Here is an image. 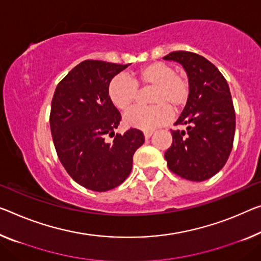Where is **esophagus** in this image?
Returning <instances> with one entry per match:
<instances>
[{
	"mask_svg": "<svg viewBox=\"0 0 261 261\" xmlns=\"http://www.w3.org/2000/svg\"><path fill=\"white\" fill-rule=\"evenodd\" d=\"M143 135H144V138H146V139H149L150 136L153 135V130H147V132H144Z\"/></svg>",
	"mask_w": 261,
	"mask_h": 261,
	"instance_id": "esophagus-1",
	"label": "esophagus"
}]
</instances>
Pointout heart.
<instances>
[{"mask_svg": "<svg viewBox=\"0 0 261 261\" xmlns=\"http://www.w3.org/2000/svg\"><path fill=\"white\" fill-rule=\"evenodd\" d=\"M141 90L151 89L147 107H135L126 113L125 123L128 127L150 130L167 123L172 117V111L178 113L190 99L191 87L188 77L175 72L170 64L154 62L142 66L133 74L115 75L108 84V97L120 111L133 106Z\"/></svg>", "mask_w": 261, "mask_h": 261, "instance_id": "heart-1", "label": "heart"}]
</instances>
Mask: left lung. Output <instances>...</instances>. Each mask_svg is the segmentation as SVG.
Masks as SVG:
<instances>
[{"instance_id": "left-lung-1", "label": "left lung", "mask_w": 261, "mask_h": 261, "mask_svg": "<svg viewBox=\"0 0 261 261\" xmlns=\"http://www.w3.org/2000/svg\"><path fill=\"white\" fill-rule=\"evenodd\" d=\"M181 64L187 71L191 93L175 125L186 130H171L172 143L166 151L168 168L189 181L212 177L225 166L232 150L236 113L226 79L203 56L174 51L163 57Z\"/></svg>"}]
</instances>
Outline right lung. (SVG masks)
<instances>
[{
  "label": "right lung",
  "instance_id": "add662e5",
  "mask_svg": "<svg viewBox=\"0 0 261 261\" xmlns=\"http://www.w3.org/2000/svg\"><path fill=\"white\" fill-rule=\"evenodd\" d=\"M128 65L84 61L56 87L52 140L67 174L86 189L102 192L120 186L130 174L135 150L144 142L136 128L114 134L121 114L108 97V84ZM106 136H113L114 142L106 143Z\"/></svg>",
  "mask_w": 261,
  "mask_h": 261
}]
</instances>
